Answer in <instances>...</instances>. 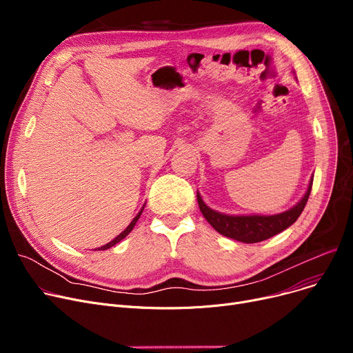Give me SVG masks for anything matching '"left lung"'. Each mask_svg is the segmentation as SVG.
<instances>
[{"label": "left lung", "mask_w": 353, "mask_h": 353, "mask_svg": "<svg viewBox=\"0 0 353 353\" xmlns=\"http://www.w3.org/2000/svg\"><path fill=\"white\" fill-rule=\"evenodd\" d=\"M312 182L314 178H310L303 198L294 208L276 215H226L206 206L198 192L196 199L203 218L211 223L216 232L243 243H255L272 238L276 234L285 231L286 228L291 226L299 218L307 202L310 191H312Z\"/></svg>", "instance_id": "obj_1"}]
</instances>
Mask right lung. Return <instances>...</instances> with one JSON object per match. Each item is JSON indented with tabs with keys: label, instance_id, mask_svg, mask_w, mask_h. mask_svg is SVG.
I'll use <instances>...</instances> for the list:
<instances>
[{
	"label": "right lung",
	"instance_id": "1",
	"mask_svg": "<svg viewBox=\"0 0 353 353\" xmlns=\"http://www.w3.org/2000/svg\"><path fill=\"white\" fill-rule=\"evenodd\" d=\"M142 210H143V208H142ZM142 210H141V211L138 212V215H137V216H135V218L131 221V223H130V225L125 228V231H122V232H121V234H119L117 238H114V239H112L111 242H108L107 245H103V246H101V248H97L95 251H105V250H110L111 246H114L115 243H118L119 241H122L123 238H125V236H127V235H128V234H130V232L134 230V226H135L137 221L139 219V216H141V214H142Z\"/></svg>",
	"mask_w": 353,
	"mask_h": 353
}]
</instances>
